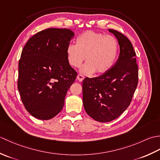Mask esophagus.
I'll list each match as a JSON object with an SVG mask.
<instances>
[{
  "label": "esophagus",
  "mask_w": 160,
  "mask_h": 160,
  "mask_svg": "<svg viewBox=\"0 0 160 160\" xmlns=\"http://www.w3.org/2000/svg\"><path fill=\"white\" fill-rule=\"evenodd\" d=\"M77 80L79 81V82H82V80H84V76H82V75L81 74H78L77 76Z\"/></svg>",
  "instance_id": "1"
}]
</instances>
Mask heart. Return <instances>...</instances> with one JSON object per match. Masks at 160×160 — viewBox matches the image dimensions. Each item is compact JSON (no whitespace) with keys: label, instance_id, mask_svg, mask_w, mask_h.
Here are the masks:
<instances>
[{"label":"heart","instance_id":"obj_1","mask_svg":"<svg viewBox=\"0 0 160 160\" xmlns=\"http://www.w3.org/2000/svg\"><path fill=\"white\" fill-rule=\"evenodd\" d=\"M118 43L113 36L87 31L77 38L76 45L67 47V60L70 65L79 67L86 58L81 72L90 75L102 74L109 70L117 58Z\"/></svg>","mask_w":160,"mask_h":160}]
</instances>
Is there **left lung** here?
<instances>
[{
  "mask_svg": "<svg viewBox=\"0 0 160 160\" xmlns=\"http://www.w3.org/2000/svg\"><path fill=\"white\" fill-rule=\"evenodd\" d=\"M118 40L120 56L115 65L99 77L84 78L83 105L87 113L100 122L118 118L130 104L138 82L136 54L122 33L108 29Z\"/></svg>",
  "mask_w": 160,
  "mask_h": 160,
  "instance_id": "8db88e82",
  "label": "left lung"
}]
</instances>
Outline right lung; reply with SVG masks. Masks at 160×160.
<instances>
[{
	"instance_id": "right-lung-1",
	"label": "right lung",
	"mask_w": 160,
	"mask_h": 160,
	"mask_svg": "<svg viewBox=\"0 0 160 160\" xmlns=\"http://www.w3.org/2000/svg\"><path fill=\"white\" fill-rule=\"evenodd\" d=\"M73 36L69 29H47L30 38L22 51L18 89L27 111L39 120H49L60 113L76 80L77 73L66 53Z\"/></svg>"
}]
</instances>
